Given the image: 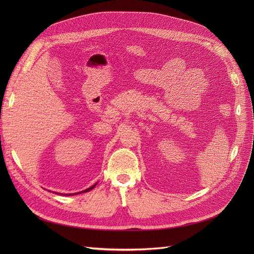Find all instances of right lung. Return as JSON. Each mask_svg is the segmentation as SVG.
<instances>
[{
  "label": "right lung",
  "mask_w": 254,
  "mask_h": 254,
  "mask_svg": "<svg viewBox=\"0 0 254 254\" xmlns=\"http://www.w3.org/2000/svg\"><path fill=\"white\" fill-rule=\"evenodd\" d=\"M97 185V183L95 184V185H92L91 188H89V189H87V190H82V191H79V192H77V193H65V194H64V195H72V194H79V193H82V192H87V191H89V190H91L92 189H95V186ZM55 193H57V192H55ZM58 194H63V193H58Z\"/></svg>",
  "instance_id": "add662e5"
}]
</instances>
